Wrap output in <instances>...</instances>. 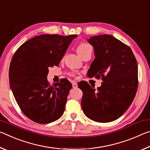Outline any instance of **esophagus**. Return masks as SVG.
I'll use <instances>...</instances> for the list:
<instances>
[{"instance_id": "34e87169", "label": "esophagus", "mask_w": 150, "mask_h": 150, "mask_svg": "<svg viewBox=\"0 0 150 150\" xmlns=\"http://www.w3.org/2000/svg\"><path fill=\"white\" fill-rule=\"evenodd\" d=\"M72 86H73V88H76L77 87V83H76L75 82H73V83H72Z\"/></svg>"}]
</instances>
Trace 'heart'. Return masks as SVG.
Masks as SVG:
<instances>
[{
  "label": "heart",
  "instance_id": "1",
  "mask_svg": "<svg viewBox=\"0 0 150 150\" xmlns=\"http://www.w3.org/2000/svg\"><path fill=\"white\" fill-rule=\"evenodd\" d=\"M92 47H91V45L90 44H87V43H85V42H82L81 43V44L78 45V47L77 48V54L80 55H82L83 54H84L85 52H87L88 50H92ZM71 75L74 76L75 75L71 74Z\"/></svg>",
  "mask_w": 150,
  "mask_h": 150
}]
</instances>
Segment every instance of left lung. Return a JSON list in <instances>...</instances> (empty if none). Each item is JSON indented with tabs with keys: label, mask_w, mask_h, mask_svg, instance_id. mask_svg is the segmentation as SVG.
I'll return each mask as SVG.
<instances>
[{
	"label": "left lung",
	"mask_w": 150,
	"mask_h": 150,
	"mask_svg": "<svg viewBox=\"0 0 150 150\" xmlns=\"http://www.w3.org/2000/svg\"><path fill=\"white\" fill-rule=\"evenodd\" d=\"M95 58L90 77H102L95 89L86 81L78 83L83 95L81 106L85 115L98 122H110L120 118L135 97L138 88V64L132 51L112 35L91 37Z\"/></svg>",
	"instance_id": "8db88e82"
}]
</instances>
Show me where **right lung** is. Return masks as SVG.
<instances>
[{
  "mask_svg": "<svg viewBox=\"0 0 150 150\" xmlns=\"http://www.w3.org/2000/svg\"><path fill=\"white\" fill-rule=\"evenodd\" d=\"M77 35H37L15 52L9 68L10 86L21 110L30 120L48 124L63 115L72 85L66 79L50 85L49 67L59 65Z\"/></svg>",
  "mask_w": 150,
  "mask_h": 150,
  "instance_id": "right-lung-1",
  "label": "right lung"
}]
</instances>
